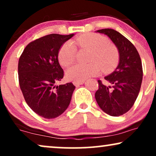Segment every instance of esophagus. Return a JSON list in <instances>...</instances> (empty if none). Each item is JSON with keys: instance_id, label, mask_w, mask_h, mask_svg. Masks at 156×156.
Instances as JSON below:
<instances>
[{"instance_id": "1", "label": "esophagus", "mask_w": 156, "mask_h": 156, "mask_svg": "<svg viewBox=\"0 0 156 156\" xmlns=\"http://www.w3.org/2000/svg\"><path fill=\"white\" fill-rule=\"evenodd\" d=\"M84 83V81H81V82H75V81H74V82H73V84L75 85L76 87H78L79 85H80V84H83Z\"/></svg>"}]
</instances>
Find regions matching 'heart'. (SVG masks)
<instances>
[{
	"label": "heart",
	"instance_id": "1",
	"mask_svg": "<svg viewBox=\"0 0 156 156\" xmlns=\"http://www.w3.org/2000/svg\"><path fill=\"white\" fill-rule=\"evenodd\" d=\"M76 42L82 48L91 51L90 61L88 65H75L67 69L66 74L70 80L75 82L84 81L87 79L99 74L100 69L104 72L114 70L119 63L118 50L108 40L97 34H87L78 37ZM76 49L71 42H66L59 49L58 59L63 67H68L74 62Z\"/></svg>",
	"mask_w": 156,
	"mask_h": 156
}]
</instances>
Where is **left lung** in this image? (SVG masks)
I'll return each mask as SVG.
<instances>
[{"label":"left lung","instance_id":"obj_1","mask_svg":"<svg viewBox=\"0 0 156 156\" xmlns=\"http://www.w3.org/2000/svg\"><path fill=\"white\" fill-rule=\"evenodd\" d=\"M97 33L104 34L114 42L118 49L119 62L116 69L104 77L109 86L98 80L95 99L106 114L119 116L129 112L138 97L143 80L141 59L135 46L119 32L106 28Z\"/></svg>","mask_w":156,"mask_h":156}]
</instances>
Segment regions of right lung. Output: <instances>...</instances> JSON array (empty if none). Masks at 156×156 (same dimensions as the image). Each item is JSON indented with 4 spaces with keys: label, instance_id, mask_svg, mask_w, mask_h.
I'll return each mask as SVG.
<instances>
[{
    "label": "right lung",
    "instance_id": "obj_1",
    "mask_svg": "<svg viewBox=\"0 0 156 156\" xmlns=\"http://www.w3.org/2000/svg\"><path fill=\"white\" fill-rule=\"evenodd\" d=\"M50 34L25 47L18 62L19 84L32 110L45 119H55L65 112L75 86L72 82L57 86L64 72L58 61L61 46L73 37Z\"/></svg>",
    "mask_w": 156,
    "mask_h": 156
}]
</instances>
